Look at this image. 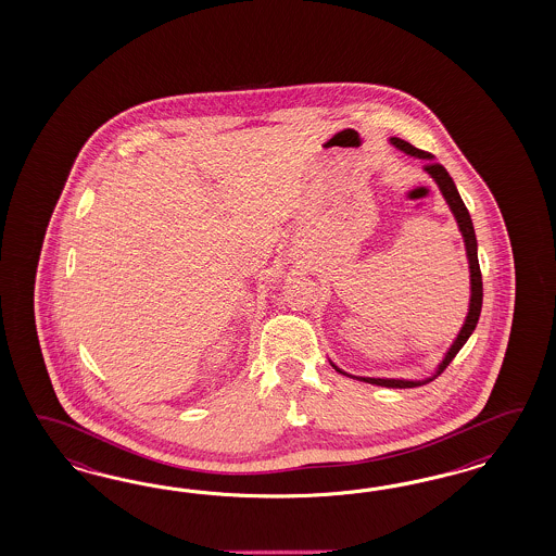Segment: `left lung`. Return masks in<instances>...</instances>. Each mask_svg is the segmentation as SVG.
Here are the masks:
<instances>
[{"label":"left lung","mask_w":556,"mask_h":556,"mask_svg":"<svg viewBox=\"0 0 556 556\" xmlns=\"http://www.w3.org/2000/svg\"><path fill=\"white\" fill-rule=\"evenodd\" d=\"M391 142H393L397 149H402V151L407 152V154H412V156H420V159H426V161H428V163H426V170L434 177V181H437L438 187H440L442 195L446 198V202H448L451 210H453V214H455L456 222H458V228H460V232L465 236V247H467V256H469V265H471V305H469V316H467V321H465V326H463L460 334L456 338L455 344L451 346V351H448V354L444 356L442 365L438 367V375H440L442 370L446 369V367L451 365V361H453L456 353L463 349V344L469 340V337L472 334V330H475V326H477V321H479V316H481V303H483V279H481L479 258H477V238H475V230H472L469 210H467V205H465L463 200H460V195H458V191H456L455 181H453V177L448 175V170L442 167L440 163H437V161L432 159V154H430V152L420 151V149H416L414 144L405 142L402 138H391ZM334 369H337V367H334ZM340 372H342V370H340ZM438 375H434L432 379H437ZM432 379H430V381H432ZM361 381H365V383H372V386H381V388L395 389L418 388V386L428 383V381H421L420 383V381H397V379H370V377H367V379L363 377Z\"/></svg>","instance_id":"8db88e82"}]
</instances>
